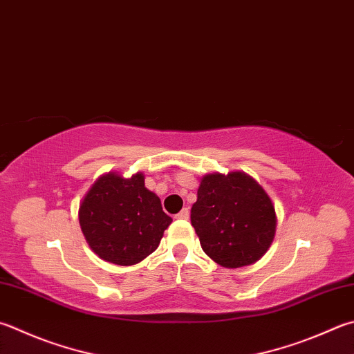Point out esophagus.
<instances>
[{"instance_id":"1","label":"esophagus","mask_w":354,"mask_h":354,"mask_svg":"<svg viewBox=\"0 0 354 354\" xmlns=\"http://www.w3.org/2000/svg\"><path fill=\"white\" fill-rule=\"evenodd\" d=\"M189 217V211H188V208H183L182 211L178 212V214H176V218H182V220H186Z\"/></svg>"}]
</instances>
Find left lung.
I'll list each match as a JSON object with an SVG mask.
<instances>
[{
  "label": "left lung",
  "instance_id": "obj_1",
  "mask_svg": "<svg viewBox=\"0 0 354 354\" xmlns=\"http://www.w3.org/2000/svg\"><path fill=\"white\" fill-rule=\"evenodd\" d=\"M191 223L202 250L226 268L251 265L274 239L276 211L254 178L243 172L202 178Z\"/></svg>",
  "mask_w": 354,
  "mask_h": 354
}]
</instances>
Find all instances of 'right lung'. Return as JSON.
<instances>
[{
	"label": "right lung",
	"mask_w": 354,
	"mask_h": 354,
	"mask_svg": "<svg viewBox=\"0 0 354 354\" xmlns=\"http://www.w3.org/2000/svg\"><path fill=\"white\" fill-rule=\"evenodd\" d=\"M78 218L92 251L122 266L154 252L172 222L160 198L145 188L140 172L131 178L114 172L100 177L80 205Z\"/></svg>",
	"instance_id": "add662e5"
}]
</instances>
